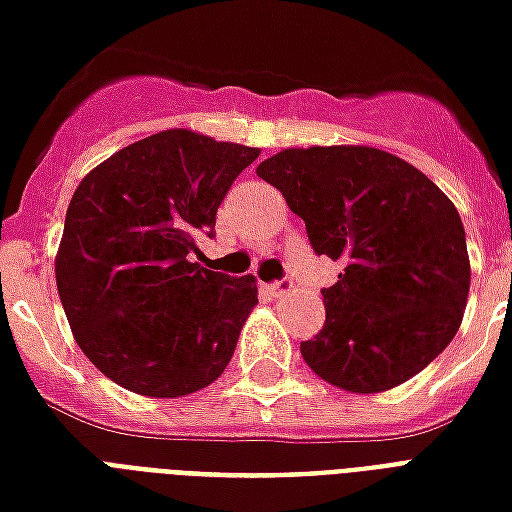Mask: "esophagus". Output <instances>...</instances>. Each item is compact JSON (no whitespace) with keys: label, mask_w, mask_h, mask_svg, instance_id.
Segmentation results:
<instances>
[{"label":"esophagus","mask_w":512,"mask_h":512,"mask_svg":"<svg viewBox=\"0 0 512 512\" xmlns=\"http://www.w3.org/2000/svg\"><path fill=\"white\" fill-rule=\"evenodd\" d=\"M290 290H293V282H290V279H279V282L266 285V293H271L274 298H282V295H287Z\"/></svg>","instance_id":"esophagus-1"}]
</instances>
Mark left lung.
Segmentation results:
<instances>
[{
    "instance_id": "left-lung-1",
    "label": "left lung",
    "mask_w": 512,
    "mask_h": 512,
    "mask_svg": "<svg viewBox=\"0 0 512 512\" xmlns=\"http://www.w3.org/2000/svg\"><path fill=\"white\" fill-rule=\"evenodd\" d=\"M304 219L317 255L342 260L325 325L301 355L352 393L391 391L456 336L469 295L464 225L410 162L372 146L285 149L257 165Z\"/></svg>"
}]
</instances>
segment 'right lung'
I'll use <instances>...</instances> for the list:
<instances>
[{
    "instance_id": "add662e5",
    "label": "right lung",
    "mask_w": 512,
    "mask_h": 512,
    "mask_svg": "<svg viewBox=\"0 0 512 512\" xmlns=\"http://www.w3.org/2000/svg\"><path fill=\"white\" fill-rule=\"evenodd\" d=\"M260 151L192 130L130 143L78 184L56 287L83 355L140 396L173 399L225 372L257 304L255 276L192 260L227 189Z\"/></svg>"
}]
</instances>
